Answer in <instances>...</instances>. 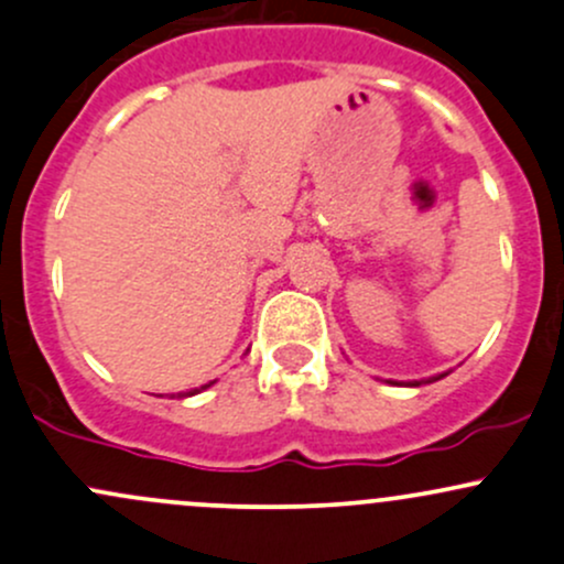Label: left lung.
I'll return each mask as SVG.
<instances>
[{"label": "left lung", "instance_id": "1", "mask_svg": "<svg viewBox=\"0 0 564 564\" xmlns=\"http://www.w3.org/2000/svg\"><path fill=\"white\" fill-rule=\"evenodd\" d=\"M422 383H432V381H422ZM411 387H419V383H411Z\"/></svg>", "mask_w": 564, "mask_h": 564}]
</instances>
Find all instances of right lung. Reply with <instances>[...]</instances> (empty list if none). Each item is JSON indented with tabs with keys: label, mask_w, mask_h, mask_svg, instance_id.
Returning a JSON list of instances; mask_svg holds the SVG:
<instances>
[{
	"label": "right lung",
	"mask_w": 564,
	"mask_h": 564,
	"mask_svg": "<svg viewBox=\"0 0 564 564\" xmlns=\"http://www.w3.org/2000/svg\"><path fill=\"white\" fill-rule=\"evenodd\" d=\"M207 387H210V383H207ZM203 389H205V387H203ZM192 394H194V391H192Z\"/></svg>",
	"instance_id": "add662e5"
}]
</instances>
